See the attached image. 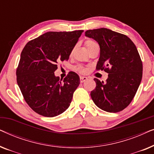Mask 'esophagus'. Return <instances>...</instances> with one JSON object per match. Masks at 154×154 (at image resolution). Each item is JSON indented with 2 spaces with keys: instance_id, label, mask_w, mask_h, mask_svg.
Listing matches in <instances>:
<instances>
[{
  "instance_id": "esophagus-1",
  "label": "esophagus",
  "mask_w": 154,
  "mask_h": 154,
  "mask_svg": "<svg viewBox=\"0 0 154 154\" xmlns=\"http://www.w3.org/2000/svg\"><path fill=\"white\" fill-rule=\"evenodd\" d=\"M87 80H88L87 77H85V76H81V77H80V82H81V83H83V82L87 81Z\"/></svg>"
}]
</instances>
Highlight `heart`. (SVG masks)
Masks as SVG:
<instances>
[{
	"mask_svg": "<svg viewBox=\"0 0 154 154\" xmlns=\"http://www.w3.org/2000/svg\"><path fill=\"white\" fill-rule=\"evenodd\" d=\"M94 44H97V43L94 41H92V40L89 39V40H87V41H85V45H86V47H87L88 49L91 47V46L94 45ZM76 70L81 73H83V72H85V69L81 66H79L76 68Z\"/></svg>",
	"mask_w": 154,
	"mask_h": 154,
	"instance_id": "b5f03b06",
	"label": "heart"
}]
</instances>
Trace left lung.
I'll return each mask as SVG.
<instances>
[{"instance_id": "left-lung-1", "label": "left lung", "mask_w": 154, "mask_h": 154, "mask_svg": "<svg viewBox=\"0 0 154 154\" xmlns=\"http://www.w3.org/2000/svg\"><path fill=\"white\" fill-rule=\"evenodd\" d=\"M100 45L97 71L108 73L106 82L94 79L90 92L99 108L110 113L123 111L133 100L142 78V62L135 45L127 35L106 28L85 31Z\"/></svg>"}]
</instances>
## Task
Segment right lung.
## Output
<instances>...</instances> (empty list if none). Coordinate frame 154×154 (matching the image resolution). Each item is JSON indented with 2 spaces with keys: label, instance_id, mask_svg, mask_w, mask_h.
Instances as JSON below:
<instances>
[{
  "label": "right lung",
  "instance_id": "right-lung-1",
  "mask_svg": "<svg viewBox=\"0 0 154 154\" xmlns=\"http://www.w3.org/2000/svg\"><path fill=\"white\" fill-rule=\"evenodd\" d=\"M83 32L50 31L25 45L16 71L17 82L24 100L35 113L54 117L70 106L80 84L79 75L70 71L62 81L54 73L58 63L69 60Z\"/></svg>",
  "mask_w": 154,
  "mask_h": 154
}]
</instances>
